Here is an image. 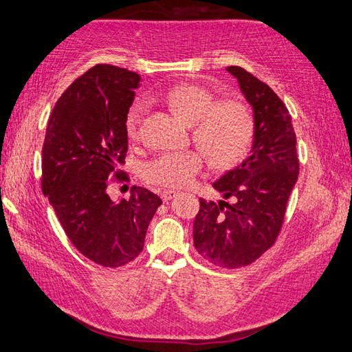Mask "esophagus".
<instances>
[{
    "label": "esophagus",
    "mask_w": 352,
    "mask_h": 352,
    "mask_svg": "<svg viewBox=\"0 0 352 352\" xmlns=\"http://www.w3.org/2000/svg\"><path fill=\"white\" fill-rule=\"evenodd\" d=\"M176 192L175 190H164L162 193H160V198H162L164 201H170L173 197H175Z\"/></svg>",
    "instance_id": "34e87169"
}]
</instances>
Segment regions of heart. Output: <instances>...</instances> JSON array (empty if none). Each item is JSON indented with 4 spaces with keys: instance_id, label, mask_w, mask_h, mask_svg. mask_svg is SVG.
I'll list each match as a JSON object with an SVG mask.
<instances>
[{
    "instance_id": "obj_1",
    "label": "heart",
    "mask_w": 352,
    "mask_h": 352,
    "mask_svg": "<svg viewBox=\"0 0 352 352\" xmlns=\"http://www.w3.org/2000/svg\"><path fill=\"white\" fill-rule=\"evenodd\" d=\"M166 104L184 122L193 126V142L205 151L217 168L239 164L250 146L254 132V115L240 100H220L199 84H182L162 95ZM143 102L135 101L126 115V132L137 140L142 129ZM199 149L162 153L142 166L143 181L165 188H181L192 184L203 171L206 156Z\"/></svg>"
}]
</instances>
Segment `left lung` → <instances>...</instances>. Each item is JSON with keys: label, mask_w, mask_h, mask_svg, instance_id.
<instances>
[{"label": "left lung", "mask_w": 352, "mask_h": 352, "mask_svg": "<svg viewBox=\"0 0 352 352\" xmlns=\"http://www.w3.org/2000/svg\"><path fill=\"white\" fill-rule=\"evenodd\" d=\"M254 111V142L248 157L214 182L226 201L199 198L193 243L207 262L240 268L274 245L295 187L299 159L292 117L280 98L241 67H228Z\"/></svg>", "instance_id": "8db88e82"}]
</instances>
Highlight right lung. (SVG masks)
I'll use <instances>...</instances> for the list:
<instances>
[{"label":"right lung","mask_w":352,"mask_h":352,"mask_svg":"<svg viewBox=\"0 0 352 352\" xmlns=\"http://www.w3.org/2000/svg\"><path fill=\"white\" fill-rule=\"evenodd\" d=\"M140 82L137 73L98 63L63 91L50 115L42 149V192L80 254L118 268L140 254L157 195L131 187L112 201L109 179L129 181L120 165L128 153L126 115Z\"/></svg>","instance_id":"obj_1"}]
</instances>
